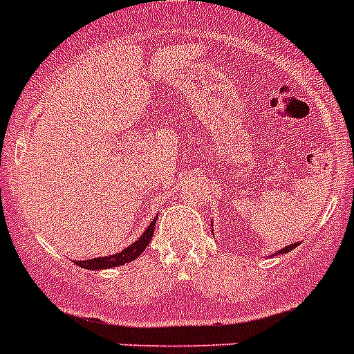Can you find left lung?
<instances>
[{
	"mask_svg": "<svg viewBox=\"0 0 354 354\" xmlns=\"http://www.w3.org/2000/svg\"><path fill=\"white\" fill-rule=\"evenodd\" d=\"M295 247H297V243H291V245H287L286 249H281L280 252H289V251H292V249H295Z\"/></svg>",
	"mask_w": 354,
	"mask_h": 354,
	"instance_id": "obj_1",
	"label": "left lung"
}]
</instances>
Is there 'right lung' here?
<instances>
[{
	"instance_id": "obj_1",
	"label": "right lung",
	"mask_w": 354,
	"mask_h": 354,
	"mask_svg": "<svg viewBox=\"0 0 354 354\" xmlns=\"http://www.w3.org/2000/svg\"><path fill=\"white\" fill-rule=\"evenodd\" d=\"M154 225H156V220H152L151 225L147 227V231L143 232L142 236L138 238L136 242L129 245L127 249H123L122 252L118 254H112V257H103V258H93V260H85V261H76V266L83 267V269H109V267H116L123 266L127 261L136 260L143 251L145 247L151 242L152 234H154Z\"/></svg>"
}]
</instances>
